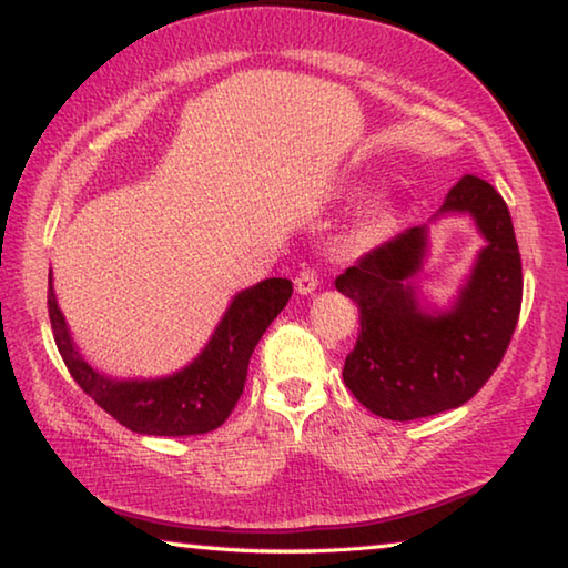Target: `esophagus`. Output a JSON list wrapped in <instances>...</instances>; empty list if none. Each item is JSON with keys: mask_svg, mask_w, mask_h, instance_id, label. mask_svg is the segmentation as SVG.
<instances>
[{"mask_svg": "<svg viewBox=\"0 0 568 568\" xmlns=\"http://www.w3.org/2000/svg\"><path fill=\"white\" fill-rule=\"evenodd\" d=\"M317 286H320V276H317V272H314V268H304V272H300L294 278V290H296V294H302V296L314 294Z\"/></svg>", "mask_w": 568, "mask_h": 568, "instance_id": "34e87169", "label": "esophagus"}]
</instances>
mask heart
I'll return each instance as SVG.
<instances>
[{"label":"heart","mask_w":568,"mask_h":568,"mask_svg":"<svg viewBox=\"0 0 568 568\" xmlns=\"http://www.w3.org/2000/svg\"><path fill=\"white\" fill-rule=\"evenodd\" d=\"M383 211L379 209H372L365 219H362L357 226H355V231H352V236H349V244L352 246H367V244H372V241H375L377 236H379V231H383Z\"/></svg>","instance_id":"heart-1"}]
</instances>
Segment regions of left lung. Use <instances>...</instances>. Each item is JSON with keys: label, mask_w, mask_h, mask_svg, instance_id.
Wrapping results in <instances>:
<instances>
[{"label": "left lung", "mask_w": 568, "mask_h": 568, "mask_svg": "<svg viewBox=\"0 0 568 568\" xmlns=\"http://www.w3.org/2000/svg\"><path fill=\"white\" fill-rule=\"evenodd\" d=\"M468 213L486 246L445 312L417 302L413 276L427 251V226L405 229L334 278L359 306V337L345 359V385L385 420L438 415L478 393L504 359L524 300V274L506 201L488 181L463 175L435 219Z\"/></svg>", "instance_id": "1"}]
</instances>
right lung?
Here are the masks:
<instances>
[{
    "mask_svg": "<svg viewBox=\"0 0 568 568\" xmlns=\"http://www.w3.org/2000/svg\"><path fill=\"white\" fill-rule=\"evenodd\" d=\"M292 296L290 278H264L234 296L201 355L155 379H113L88 365L74 347L58 296L48 290L54 345L82 393L113 415L120 425L141 435H201L226 423L244 393L248 359L268 324Z\"/></svg>",
    "mask_w": 568,
    "mask_h": 568,
    "instance_id": "1",
    "label": "right lung"
}]
</instances>
